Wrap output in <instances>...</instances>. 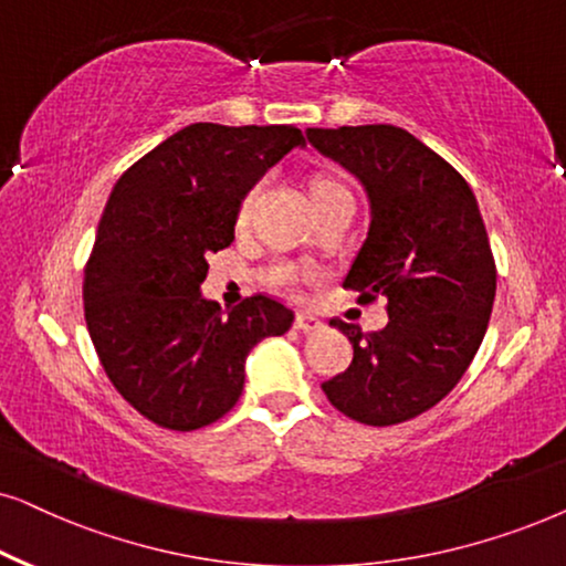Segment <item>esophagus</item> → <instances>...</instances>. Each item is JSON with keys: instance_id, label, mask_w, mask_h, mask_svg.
Here are the masks:
<instances>
[{"instance_id": "1", "label": "esophagus", "mask_w": 566, "mask_h": 566, "mask_svg": "<svg viewBox=\"0 0 566 566\" xmlns=\"http://www.w3.org/2000/svg\"><path fill=\"white\" fill-rule=\"evenodd\" d=\"M293 327H296L298 333H314V329L322 327V322L317 317H312V314H298L296 322H293Z\"/></svg>"}]
</instances>
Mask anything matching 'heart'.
Returning <instances> with one entry per match:
<instances>
[{"mask_svg":"<svg viewBox=\"0 0 566 566\" xmlns=\"http://www.w3.org/2000/svg\"><path fill=\"white\" fill-rule=\"evenodd\" d=\"M260 185H254L252 189H249V192L244 195V200H241V205H239V220L241 223H244V220L249 218V212H252V208H254V202H256V197H260ZM337 192H348L346 187L340 185V181H335V179H317L312 185V202L314 200H322V197H329V195H337Z\"/></svg>","mask_w":566,"mask_h":566,"instance_id":"heart-1","label":"heart"}]
</instances>
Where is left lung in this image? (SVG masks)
I'll use <instances>...</instances> for the list:
<instances>
[{
  "instance_id": "obj_1",
  "label": "left lung",
  "mask_w": 566,
  "mask_h": 566,
  "mask_svg": "<svg viewBox=\"0 0 566 566\" xmlns=\"http://www.w3.org/2000/svg\"><path fill=\"white\" fill-rule=\"evenodd\" d=\"M322 156L354 174L369 200V231L346 289L387 298L379 333L333 319L354 361L322 385L354 421L392 427L434 408L471 366L496 293L486 226L468 181L392 124L306 129Z\"/></svg>"
}]
</instances>
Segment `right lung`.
<instances>
[{"label": "right lung", "mask_w": 566, "mask_h": 566, "mask_svg": "<svg viewBox=\"0 0 566 566\" xmlns=\"http://www.w3.org/2000/svg\"><path fill=\"white\" fill-rule=\"evenodd\" d=\"M301 145L285 124L197 122L116 181L85 268V322L112 385L158 427L192 431L229 413L249 350L291 329L281 301L260 293L226 314L200 285L244 195Z\"/></svg>", "instance_id": "add662e5"}]
</instances>
